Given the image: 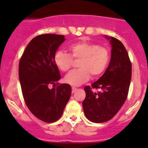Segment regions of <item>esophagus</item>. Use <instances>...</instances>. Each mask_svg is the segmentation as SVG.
Returning <instances> with one entry per match:
<instances>
[{
  "mask_svg": "<svg viewBox=\"0 0 148 148\" xmlns=\"http://www.w3.org/2000/svg\"><path fill=\"white\" fill-rule=\"evenodd\" d=\"M71 89H72V91H71V92H72V93H74V92L77 90V88L74 87V86H72V87H71Z\"/></svg>",
  "mask_w": 148,
  "mask_h": 148,
  "instance_id": "obj_1",
  "label": "esophagus"
}]
</instances>
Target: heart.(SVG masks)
<instances>
[{
	"label": "heart",
	"mask_w": 148,
	"mask_h": 148,
	"mask_svg": "<svg viewBox=\"0 0 148 148\" xmlns=\"http://www.w3.org/2000/svg\"><path fill=\"white\" fill-rule=\"evenodd\" d=\"M71 55L63 51L54 54V63L62 71L71 68L73 59L79 60L78 67L66 75L64 81L71 86H79L88 81L89 77L97 79L104 72L109 64L110 54L106 48L86 41L74 43L69 47Z\"/></svg>",
	"instance_id": "1"
}]
</instances>
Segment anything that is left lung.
<instances>
[{
  "label": "left lung",
  "mask_w": 148,
  "mask_h": 148,
  "mask_svg": "<svg viewBox=\"0 0 148 148\" xmlns=\"http://www.w3.org/2000/svg\"><path fill=\"white\" fill-rule=\"evenodd\" d=\"M105 38L112 46L110 64L97 81L85 86L82 102L85 116L95 123L107 122L118 112L127 97L132 77V64L122 43L114 37ZM92 88L99 91L95 92Z\"/></svg>",
  "instance_id": "left-lung-1"
}]
</instances>
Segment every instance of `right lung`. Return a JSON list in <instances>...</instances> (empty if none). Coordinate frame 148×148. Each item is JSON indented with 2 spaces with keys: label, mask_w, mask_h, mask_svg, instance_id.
Returning <instances> with one entry per match:
<instances>
[{
  "label": "right lung",
  "mask_w": 148,
  "mask_h": 148,
  "mask_svg": "<svg viewBox=\"0 0 148 148\" xmlns=\"http://www.w3.org/2000/svg\"><path fill=\"white\" fill-rule=\"evenodd\" d=\"M64 41L63 35L37 36L26 46L19 62V80L26 106L36 117L49 123L60 118L71 93L67 84L49 87L61 79L53 58Z\"/></svg>",
  "instance_id": "add662e5"
}]
</instances>
